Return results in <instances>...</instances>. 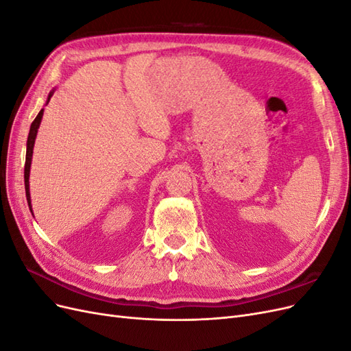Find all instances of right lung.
Returning <instances> with one entry per match:
<instances>
[{"label":"right lung","instance_id":"add662e5","mask_svg":"<svg viewBox=\"0 0 351 351\" xmlns=\"http://www.w3.org/2000/svg\"><path fill=\"white\" fill-rule=\"evenodd\" d=\"M52 97V93H49L48 101ZM42 115H44V110H40L39 114L36 115V119L34 120L30 125V132L27 136V149H26V162H25V189H26V199H27V205L32 210V205H30V193H29V173H30V162H32V154H34V145H35V139H36V133L39 129V124L42 120Z\"/></svg>","mask_w":351,"mask_h":351}]
</instances>
